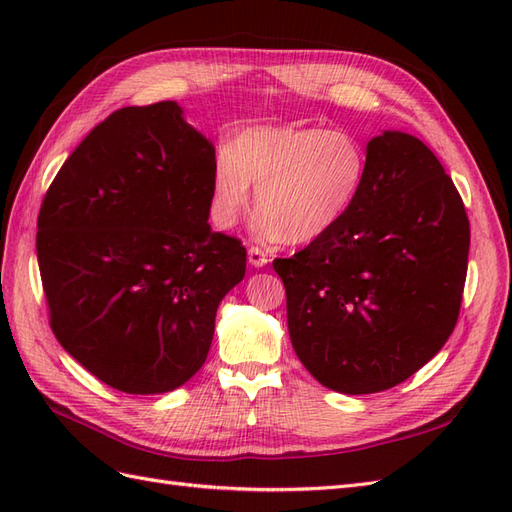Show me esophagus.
Instances as JSON below:
<instances>
[{
    "label": "esophagus",
    "instance_id": "esophagus-1",
    "mask_svg": "<svg viewBox=\"0 0 512 512\" xmlns=\"http://www.w3.org/2000/svg\"><path fill=\"white\" fill-rule=\"evenodd\" d=\"M247 260H250L252 267H265L269 262V256L265 250H260V247H250V250H247Z\"/></svg>",
    "mask_w": 512,
    "mask_h": 512
}]
</instances>
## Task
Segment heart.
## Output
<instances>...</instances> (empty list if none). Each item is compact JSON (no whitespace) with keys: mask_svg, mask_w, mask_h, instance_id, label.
Masks as SVG:
<instances>
[{"mask_svg":"<svg viewBox=\"0 0 512 512\" xmlns=\"http://www.w3.org/2000/svg\"><path fill=\"white\" fill-rule=\"evenodd\" d=\"M365 151L350 132L260 126L243 130L213 164L211 220L232 228L250 209L252 185L262 213L258 235L312 243L344 218L361 190Z\"/></svg>","mask_w":512,"mask_h":512,"instance_id":"heart-1","label":"heart"}]
</instances>
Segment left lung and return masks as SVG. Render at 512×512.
<instances>
[{"label": "left lung", "mask_w": 512, "mask_h": 512, "mask_svg": "<svg viewBox=\"0 0 512 512\" xmlns=\"http://www.w3.org/2000/svg\"><path fill=\"white\" fill-rule=\"evenodd\" d=\"M352 207L327 235L275 258L294 352L327 389H393L455 331L470 222L433 151L404 132L367 145Z\"/></svg>", "instance_id": "8db88e82"}]
</instances>
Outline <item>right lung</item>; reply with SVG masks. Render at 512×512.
I'll return each mask as SVG.
<instances>
[{"label":"right lung","instance_id":"obj_1","mask_svg":"<svg viewBox=\"0 0 512 512\" xmlns=\"http://www.w3.org/2000/svg\"><path fill=\"white\" fill-rule=\"evenodd\" d=\"M215 149L175 102L108 115L59 168L38 213L49 324L117 391H173L203 367L241 239L209 226Z\"/></svg>","mask_w":512,"mask_h":512}]
</instances>
